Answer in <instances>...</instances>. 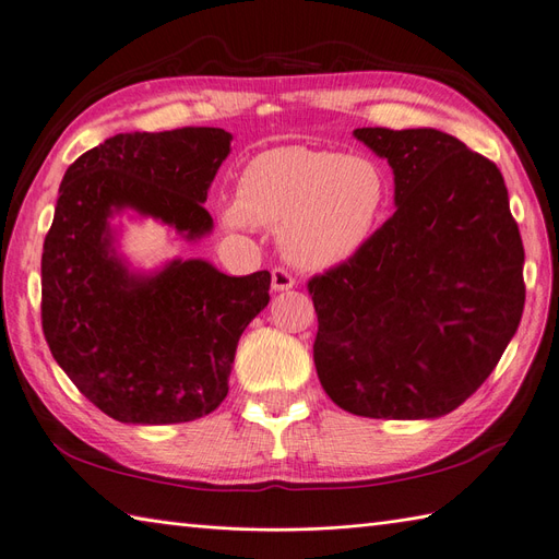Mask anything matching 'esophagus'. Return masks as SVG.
Instances as JSON below:
<instances>
[{"instance_id":"obj_1","label":"esophagus","mask_w":559,"mask_h":559,"mask_svg":"<svg viewBox=\"0 0 559 559\" xmlns=\"http://www.w3.org/2000/svg\"><path fill=\"white\" fill-rule=\"evenodd\" d=\"M294 277L286 273L284 267H275L273 270V292H289L294 289Z\"/></svg>"}]
</instances>
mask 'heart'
Instances as JSON below:
<instances>
[{
	"mask_svg": "<svg viewBox=\"0 0 559 559\" xmlns=\"http://www.w3.org/2000/svg\"><path fill=\"white\" fill-rule=\"evenodd\" d=\"M386 181L364 156L308 146H277L253 156L238 200L222 210L228 228L280 230V249L298 267L324 270L368 245L380 226Z\"/></svg>",
	"mask_w": 559,
	"mask_h": 559,
	"instance_id": "heart-1",
	"label": "heart"
}]
</instances>
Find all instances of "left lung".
<instances>
[{"label": "left lung", "mask_w": 559, "mask_h": 559, "mask_svg": "<svg viewBox=\"0 0 559 559\" xmlns=\"http://www.w3.org/2000/svg\"><path fill=\"white\" fill-rule=\"evenodd\" d=\"M394 175L396 212L308 289L314 366L343 411L452 413L499 364L524 308V249L497 165L433 128H357Z\"/></svg>", "instance_id": "1"}]
</instances>
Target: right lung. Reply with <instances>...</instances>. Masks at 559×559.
I'll return each mask as SVG.
<instances>
[{
    "label": "right lung",
    "mask_w": 559,
    "mask_h": 559,
    "mask_svg": "<svg viewBox=\"0 0 559 559\" xmlns=\"http://www.w3.org/2000/svg\"><path fill=\"white\" fill-rule=\"evenodd\" d=\"M233 134L222 128L114 134L62 177L41 257V324L79 392L126 425H179L216 411L240 335L267 306L270 273L230 277L205 259L134 267L118 216L154 218L198 242Z\"/></svg>",
    "instance_id": "1"
}]
</instances>
